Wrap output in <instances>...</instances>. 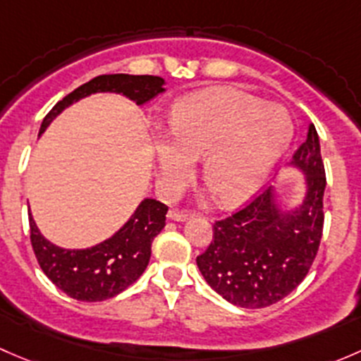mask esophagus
<instances>
[{
    "label": "esophagus",
    "instance_id": "34e87169",
    "mask_svg": "<svg viewBox=\"0 0 361 361\" xmlns=\"http://www.w3.org/2000/svg\"><path fill=\"white\" fill-rule=\"evenodd\" d=\"M167 218L174 221H185L188 218V211H180V209H169Z\"/></svg>",
    "mask_w": 361,
    "mask_h": 361
}]
</instances>
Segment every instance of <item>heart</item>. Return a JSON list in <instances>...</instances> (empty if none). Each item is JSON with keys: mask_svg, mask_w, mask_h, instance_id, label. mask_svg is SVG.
Here are the masks:
<instances>
[{"mask_svg": "<svg viewBox=\"0 0 361 361\" xmlns=\"http://www.w3.org/2000/svg\"><path fill=\"white\" fill-rule=\"evenodd\" d=\"M169 136L157 140L164 190H181L202 159V180L224 204L250 199L267 180L293 136L276 104L235 89H213L174 104Z\"/></svg>", "mask_w": 361, "mask_h": 361, "instance_id": "obj_1", "label": "heart"}]
</instances>
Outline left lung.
I'll return each mask as SVG.
<instances>
[{
  "label": "left lung",
  "instance_id": "left-lung-1",
  "mask_svg": "<svg viewBox=\"0 0 361 361\" xmlns=\"http://www.w3.org/2000/svg\"><path fill=\"white\" fill-rule=\"evenodd\" d=\"M305 174L302 204L281 211L274 188L213 225V239L197 257L207 285L231 304L260 309L292 293L307 276L323 234L325 166L314 126L293 154Z\"/></svg>",
  "mask_w": 361,
  "mask_h": 361
}]
</instances>
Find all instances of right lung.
Listing matches in <instances>:
<instances>
[{
	"label": "right lung",
	"instance_id": "add662e5",
	"mask_svg": "<svg viewBox=\"0 0 361 361\" xmlns=\"http://www.w3.org/2000/svg\"><path fill=\"white\" fill-rule=\"evenodd\" d=\"M164 78L152 75H101L68 94L43 118L38 136L69 104L96 92H115L145 104L164 92ZM167 206L155 199L141 201L133 216L106 241L85 250H64L42 235L29 213L31 245L47 278L71 298L101 302L115 297L145 272L152 241L166 225Z\"/></svg>",
	"mask_w": 361,
	"mask_h": 361
}]
</instances>
